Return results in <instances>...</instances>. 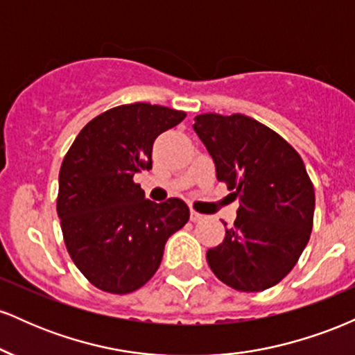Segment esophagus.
Returning <instances> with one entry per match:
<instances>
[{
	"instance_id": "34e87169",
	"label": "esophagus",
	"mask_w": 355,
	"mask_h": 355,
	"mask_svg": "<svg viewBox=\"0 0 355 355\" xmlns=\"http://www.w3.org/2000/svg\"><path fill=\"white\" fill-rule=\"evenodd\" d=\"M190 220H191V222H200V220H203V215L191 209L190 210Z\"/></svg>"
}]
</instances>
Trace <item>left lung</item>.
Listing matches in <instances>:
<instances>
[{"mask_svg": "<svg viewBox=\"0 0 355 355\" xmlns=\"http://www.w3.org/2000/svg\"><path fill=\"white\" fill-rule=\"evenodd\" d=\"M193 130L217 180L240 200L234 227L207 252L211 272L240 292L274 287L311 239L315 193L302 158L279 133L240 113L197 115Z\"/></svg>", "mask_w": 355, "mask_h": 355, "instance_id": "1", "label": "left lung"}]
</instances>
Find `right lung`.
I'll return each mask as SVG.
<instances>
[{
  "mask_svg": "<svg viewBox=\"0 0 355 355\" xmlns=\"http://www.w3.org/2000/svg\"><path fill=\"white\" fill-rule=\"evenodd\" d=\"M185 116L160 105H120L88 121L64 155L56 200L64 245L100 291L130 294L145 285L166 240L189 222L185 202L146 200L133 182L152 168L155 138Z\"/></svg>",
  "mask_w": 355,
  "mask_h": 355,
  "instance_id": "right-lung-1",
  "label": "right lung"
}]
</instances>
